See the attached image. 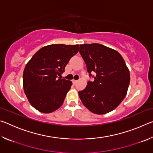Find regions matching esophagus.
I'll use <instances>...</instances> for the list:
<instances>
[{"label": "esophagus", "instance_id": "esophagus-1", "mask_svg": "<svg viewBox=\"0 0 153 153\" xmlns=\"http://www.w3.org/2000/svg\"><path fill=\"white\" fill-rule=\"evenodd\" d=\"M72 82H73V84H76V83L77 82V80L73 79V80H72Z\"/></svg>", "mask_w": 153, "mask_h": 153}]
</instances>
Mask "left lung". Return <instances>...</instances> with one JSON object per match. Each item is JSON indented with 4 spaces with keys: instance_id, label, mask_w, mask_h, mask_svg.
Masks as SVG:
<instances>
[{
    "instance_id": "1",
    "label": "left lung",
    "mask_w": 153,
    "mask_h": 153,
    "mask_svg": "<svg viewBox=\"0 0 153 153\" xmlns=\"http://www.w3.org/2000/svg\"><path fill=\"white\" fill-rule=\"evenodd\" d=\"M79 53L89 76L94 79L79 91L82 103L98 115L115 109L125 98L130 81L125 61L117 51L98 43L81 45Z\"/></svg>"
}]
</instances>
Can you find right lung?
<instances>
[{
	"mask_svg": "<svg viewBox=\"0 0 153 153\" xmlns=\"http://www.w3.org/2000/svg\"><path fill=\"white\" fill-rule=\"evenodd\" d=\"M79 45L46 46L36 52L27 63L23 74L25 94L33 107L49 113L61 107L72 82L60 76Z\"/></svg>",
	"mask_w": 153,
	"mask_h": 153,
	"instance_id": "obj_1",
	"label": "right lung"
}]
</instances>
